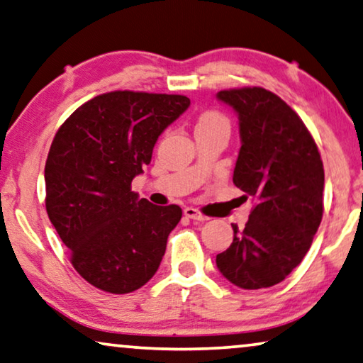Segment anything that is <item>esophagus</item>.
Instances as JSON below:
<instances>
[{"mask_svg":"<svg viewBox=\"0 0 363 363\" xmlns=\"http://www.w3.org/2000/svg\"><path fill=\"white\" fill-rule=\"evenodd\" d=\"M184 215H186L187 218L196 220V221H207L208 220V216H205L203 213H200L199 210L194 208V207H186V208H184Z\"/></svg>","mask_w":363,"mask_h":363,"instance_id":"1","label":"esophagus"}]
</instances>
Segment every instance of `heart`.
Wrapping results in <instances>:
<instances>
[{
  "mask_svg": "<svg viewBox=\"0 0 363 363\" xmlns=\"http://www.w3.org/2000/svg\"><path fill=\"white\" fill-rule=\"evenodd\" d=\"M213 127H228V121L223 113L216 111H207L200 113L196 128H213Z\"/></svg>",
  "mask_w": 363,
  "mask_h": 363,
  "instance_id": "b5f03b06",
  "label": "heart"
}]
</instances>
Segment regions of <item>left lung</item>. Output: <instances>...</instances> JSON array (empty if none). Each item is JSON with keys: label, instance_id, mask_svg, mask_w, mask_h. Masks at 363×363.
I'll use <instances>...</instances> for the list:
<instances>
[{"label": "left lung", "instance_id": "obj_1", "mask_svg": "<svg viewBox=\"0 0 363 363\" xmlns=\"http://www.w3.org/2000/svg\"><path fill=\"white\" fill-rule=\"evenodd\" d=\"M240 118L241 148L233 182L256 199L242 230L216 256V267L246 290L267 289L303 261L323 218L321 155L301 118L264 88L220 91Z\"/></svg>", "mask_w": 363, "mask_h": 363}]
</instances>
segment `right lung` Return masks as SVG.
Segmentation results:
<instances>
[{
  "label": "right lung",
  "mask_w": 363,
  "mask_h": 363,
  "mask_svg": "<svg viewBox=\"0 0 363 363\" xmlns=\"http://www.w3.org/2000/svg\"><path fill=\"white\" fill-rule=\"evenodd\" d=\"M189 106L179 94L112 91L58 128L45 163L47 213L73 267L96 289L130 294L158 270L182 210L138 199L132 181Z\"/></svg>",
  "instance_id": "add662e5"
}]
</instances>
